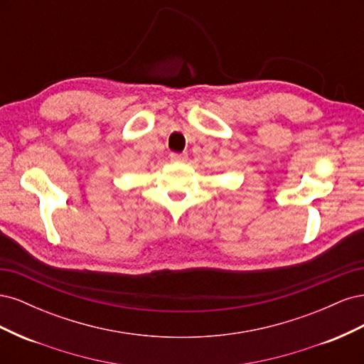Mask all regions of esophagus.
<instances>
[{
  "label": "esophagus",
  "mask_w": 364,
  "mask_h": 364,
  "mask_svg": "<svg viewBox=\"0 0 364 364\" xmlns=\"http://www.w3.org/2000/svg\"><path fill=\"white\" fill-rule=\"evenodd\" d=\"M170 159L171 162H185L188 159V155H186V153H171Z\"/></svg>",
  "instance_id": "1"
}]
</instances>
